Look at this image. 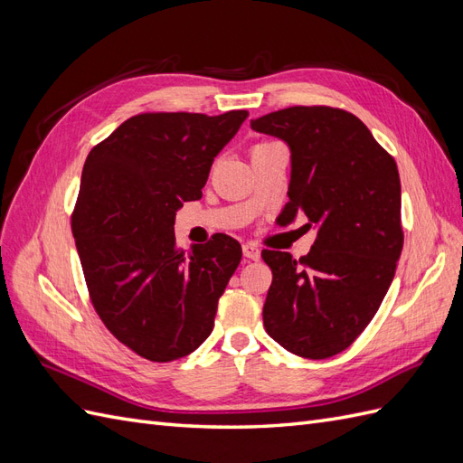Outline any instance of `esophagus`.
I'll return each mask as SVG.
<instances>
[{"mask_svg":"<svg viewBox=\"0 0 463 463\" xmlns=\"http://www.w3.org/2000/svg\"><path fill=\"white\" fill-rule=\"evenodd\" d=\"M243 255L247 259H250V260H259L260 259V249L257 245H253V243H245L243 245Z\"/></svg>","mask_w":463,"mask_h":463,"instance_id":"esophagus-1","label":"esophagus"}]
</instances>
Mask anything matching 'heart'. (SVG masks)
Returning a JSON list of instances; mask_svg holds the SVG:
<instances>
[{
	"instance_id": "b5f03b06",
	"label": "heart",
	"mask_w": 463,
	"mask_h": 463,
	"mask_svg": "<svg viewBox=\"0 0 463 463\" xmlns=\"http://www.w3.org/2000/svg\"><path fill=\"white\" fill-rule=\"evenodd\" d=\"M259 145H264V143H259Z\"/></svg>"
}]
</instances>
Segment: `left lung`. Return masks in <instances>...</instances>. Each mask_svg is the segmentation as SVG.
<instances>
[{
    "label": "left lung",
    "mask_w": 463,
    "mask_h": 463,
    "mask_svg": "<svg viewBox=\"0 0 463 463\" xmlns=\"http://www.w3.org/2000/svg\"><path fill=\"white\" fill-rule=\"evenodd\" d=\"M250 129L291 148L289 201L279 220L301 213L318 228L299 260L262 250L272 270L264 328L299 357H334L367 328L396 274L403 247L396 160L340 108L291 106L250 119Z\"/></svg>",
    "instance_id": "8db88e82"
}]
</instances>
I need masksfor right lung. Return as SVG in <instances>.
I'll return each instance as SVG.
<instances>
[{"instance_id":"right-lung-1","label":"right lung","mask_w":463,"mask_h":463,"mask_svg":"<svg viewBox=\"0 0 463 463\" xmlns=\"http://www.w3.org/2000/svg\"><path fill=\"white\" fill-rule=\"evenodd\" d=\"M247 109L222 116L146 111L98 143L82 167L71 232L94 311L131 352L167 363L214 328L218 299L241 245L216 233L191 250L175 243V210L203 197L216 154Z\"/></svg>"}]
</instances>
